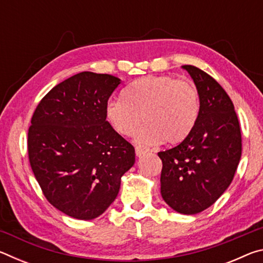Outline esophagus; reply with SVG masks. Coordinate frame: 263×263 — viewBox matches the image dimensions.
<instances>
[{
    "mask_svg": "<svg viewBox=\"0 0 263 263\" xmlns=\"http://www.w3.org/2000/svg\"><path fill=\"white\" fill-rule=\"evenodd\" d=\"M145 153H146V151L144 148H141L140 146H137V147H136V155L138 158L142 157V155H144Z\"/></svg>",
    "mask_w": 263,
    "mask_h": 263,
    "instance_id": "esophagus-1",
    "label": "esophagus"
}]
</instances>
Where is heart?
Masks as SVG:
<instances>
[{
    "mask_svg": "<svg viewBox=\"0 0 263 263\" xmlns=\"http://www.w3.org/2000/svg\"><path fill=\"white\" fill-rule=\"evenodd\" d=\"M201 103L193 84L167 75H151L137 80L123 91V99H112L105 105V117L121 136L136 132L139 145L163 140L175 145L183 141L197 123Z\"/></svg>",
    "mask_w": 263,
    "mask_h": 263,
    "instance_id": "1",
    "label": "heart"
}]
</instances>
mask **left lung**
Returning a JSON list of instances; mask_svg holds the SVG:
<instances>
[{
    "instance_id": "left-lung-1",
    "label": "left lung",
    "mask_w": 263,
    "mask_h": 263,
    "mask_svg": "<svg viewBox=\"0 0 263 263\" xmlns=\"http://www.w3.org/2000/svg\"><path fill=\"white\" fill-rule=\"evenodd\" d=\"M197 89V123L175 147L159 152L161 196L173 210L196 215L211 206L232 182L241 158V132L232 101L215 79L182 66Z\"/></svg>"
}]
</instances>
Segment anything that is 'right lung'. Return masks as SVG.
Segmentation results:
<instances>
[{
  "instance_id": "add662e5",
  "label": "right lung",
  "mask_w": 263,
  "mask_h": 263,
  "mask_svg": "<svg viewBox=\"0 0 263 263\" xmlns=\"http://www.w3.org/2000/svg\"><path fill=\"white\" fill-rule=\"evenodd\" d=\"M121 79L82 72L52 88L35 108L28 133L31 168L48 202L72 218L101 216L117 197L135 147L105 117Z\"/></svg>"
}]
</instances>
